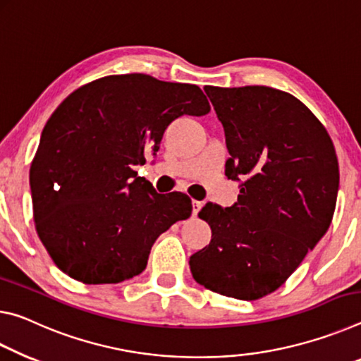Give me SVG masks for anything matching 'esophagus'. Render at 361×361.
<instances>
[{
	"label": "esophagus",
	"mask_w": 361,
	"mask_h": 361,
	"mask_svg": "<svg viewBox=\"0 0 361 361\" xmlns=\"http://www.w3.org/2000/svg\"><path fill=\"white\" fill-rule=\"evenodd\" d=\"M192 206H193V216H197L198 212H200V209H202V206H203V203L202 202H192Z\"/></svg>",
	"instance_id": "34e87169"
}]
</instances>
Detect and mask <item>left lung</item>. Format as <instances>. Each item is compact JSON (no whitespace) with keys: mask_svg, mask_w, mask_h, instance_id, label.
Segmentation results:
<instances>
[{"mask_svg":"<svg viewBox=\"0 0 361 361\" xmlns=\"http://www.w3.org/2000/svg\"><path fill=\"white\" fill-rule=\"evenodd\" d=\"M230 158L243 180L232 208L206 204L211 243L190 257L193 279L222 296L274 293L314 250L333 219L339 164L320 120L289 92L269 86H206Z\"/></svg>","mask_w":361,"mask_h":361,"instance_id":"1","label":"left lung"}]
</instances>
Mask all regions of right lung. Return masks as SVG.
<instances>
[{
    "mask_svg": "<svg viewBox=\"0 0 361 361\" xmlns=\"http://www.w3.org/2000/svg\"><path fill=\"white\" fill-rule=\"evenodd\" d=\"M195 85L110 75L78 87L47 120L30 166L35 228L63 274L111 285L142 274L159 235L192 214V200L137 177L182 115L209 114Z\"/></svg>",
    "mask_w": 361,
    "mask_h": 361,
    "instance_id": "obj_1",
    "label": "right lung"
}]
</instances>
